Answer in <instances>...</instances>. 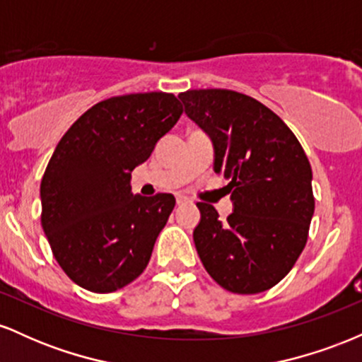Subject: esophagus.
<instances>
[{
    "instance_id": "34e87169",
    "label": "esophagus",
    "mask_w": 362,
    "mask_h": 362,
    "mask_svg": "<svg viewBox=\"0 0 362 362\" xmlns=\"http://www.w3.org/2000/svg\"><path fill=\"white\" fill-rule=\"evenodd\" d=\"M189 202V199L185 197V195H177V204L182 206V204H187Z\"/></svg>"
}]
</instances>
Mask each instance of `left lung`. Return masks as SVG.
Returning a JSON list of instances; mask_svg holds the SVG:
<instances>
[{
  "label": "left lung",
  "mask_w": 362,
  "mask_h": 362,
  "mask_svg": "<svg viewBox=\"0 0 362 362\" xmlns=\"http://www.w3.org/2000/svg\"><path fill=\"white\" fill-rule=\"evenodd\" d=\"M214 146V172L230 178L226 221L197 202L194 243L207 274L224 289L255 294L284 279L308 240L315 211L311 167L279 115L233 90L178 95Z\"/></svg>",
  "instance_id": "1"
}]
</instances>
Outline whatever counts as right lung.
Wrapping results in <instances>:
<instances>
[{
	"label": "right lung",
	"mask_w": 362,
	"mask_h": 362,
	"mask_svg": "<svg viewBox=\"0 0 362 362\" xmlns=\"http://www.w3.org/2000/svg\"><path fill=\"white\" fill-rule=\"evenodd\" d=\"M163 91L98 102L62 136L40 182L44 233L73 282L112 293L139 277L175 207L172 194L131 192V172L177 124Z\"/></svg>",
	"instance_id": "right-lung-1"
}]
</instances>
